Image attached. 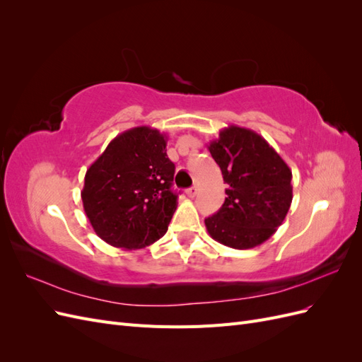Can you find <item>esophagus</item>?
I'll use <instances>...</instances> for the list:
<instances>
[{"mask_svg": "<svg viewBox=\"0 0 362 362\" xmlns=\"http://www.w3.org/2000/svg\"><path fill=\"white\" fill-rule=\"evenodd\" d=\"M198 192H199V189L198 187H196V185H193V187H190L187 192H185V193H187V196H189V198H194V196L196 194H198Z\"/></svg>", "mask_w": 362, "mask_h": 362, "instance_id": "esophagus-1", "label": "esophagus"}]
</instances>
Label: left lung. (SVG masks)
<instances>
[{
  "label": "left lung",
  "instance_id": "left-lung-1",
  "mask_svg": "<svg viewBox=\"0 0 362 362\" xmlns=\"http://www.w3.org/2000/svg\"><path fill=\"white\" fill-rule=\"evenodd\" d=\"M208 151L228 184L226 198L205 218L208 234L233 249L259 246L276 233L291 199V170L264 137L249 128L229 125Z\"/></svg>",
  "mask_w": 362,
  "mask_h": 362
}]
</instances>
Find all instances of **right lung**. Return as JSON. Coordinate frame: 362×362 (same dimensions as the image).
<instances>
[{"label":"right lung","instance_id":"obj_1","mask_svg":"<svg viewBox=\"0 0 362 362\" xmlns=\"http://www.w3.org/2000/svg\"><path fill=\"white\" fill-rule=\"evenodd\" d=\"M166 145L158 129L134 127L116 136L87 169L84 213L105 243L133 250L166 234L178 205Z\"/></svg>","mask_w":362,"mask_h":362}]
</instances>
